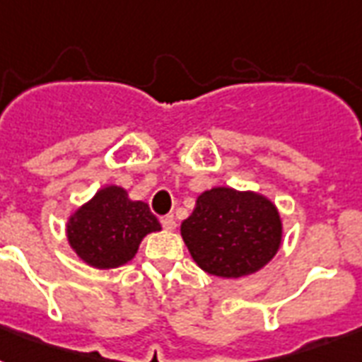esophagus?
I'll return each mask as SVG.
<instances>
[{"label":"esophagus","mask_w":362,"mask_h":362,"mask_svg":"<svg viewBox=\"0 0 362 362\" xmlns=\"http://www.w3.org/2000/svg\"><path fill=\"white\" fill-rule=\"evenodd\" d=\"M161 226H163L167 231H175L176 229L175 216H163V218H161Z\"/></svg>","instance_id":"obj_1"}]
</instances>
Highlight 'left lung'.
<instances>
[{"instance_id": "obj_1", "label": "left lung", "mask_w": 362, "mask_h": 362, "mask_svg": "<svg viewBox=\"0 0 362 362\" xmlns=\"http://www.w3.org/2000/svg\"><path fill=\"white\" fill-rule=\"evenodd\" d=\"M180 233L204 272L242 278L263 269L280 250L281 220L264 195L212 187L199 195Z\"/></svg>"}]
</instances>
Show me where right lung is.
<instances>
[{"instance_id":"obj_1","label":"right lung","mask_w":362,"mask_h":362,"mask_svg":"<svg viewBox=\"0 0 362 362\" xmlns=\"http://www.w3.org/2000/svg\"><path fill=\"white\" fill-rule=\"evenodd\" d=\"M161 231L146 203L131 201L120 186L99 189L67 221V238L78 257L95 269H116L135 257L148 233Z\"/></svg>"}]
</instances>
